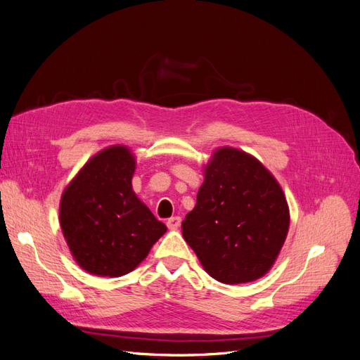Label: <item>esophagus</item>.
<instances>
[{
  "instance_id": "esophagus-1",
  "label": "esophagus",
  "mask_w": 360,
  "mask_h": 360,
  "mask_svg": "<svg viewBox=\"0 0 360 360\" xmlns=\"http://www.w3.org/2000/svg\"><path fill=\"white\" fill-rule=\"evenodd\" d=\"M181 225V217L179 216H173L170 219H167V226L170 229H176Z\"/></svg>"
}]
</instances>
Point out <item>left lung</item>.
Segmentation results:
<instances>
[{
  "mask_svg": "<svg viewBox=\"0 0 360 360\" xmlns=\"http://www.w3.org/2000/svg\"><path fill=\"white\" fill-rule=\"evenodd\" d=\"M289 229L283 190L254 156L219 149L205 169L196 207L182 236L204 269L220 283L260 278L271 269Z\"/></svg>",
  "mask_w": 360,
  "mask_h": 360,
  "instance_id": "obj_1",
  "label": "left lung"
}]
</instances>
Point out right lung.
<instances>
[{"mask_svg":"<svg viewBox=\"0 0 360 360\" xmlns=\"http://www.w3.org/2000/svg\"><path fill=\"white\" fill-rule=\"evenodd\" d=\"M135 160L123 146L97 153L63 191L60 228L86 272L122 276L134 271L167 228L132 190Z\"/></svg>","mask_w":360,"mask_h":360,"instance_id":"obj_1","label":"right lung"}]
</instances>
